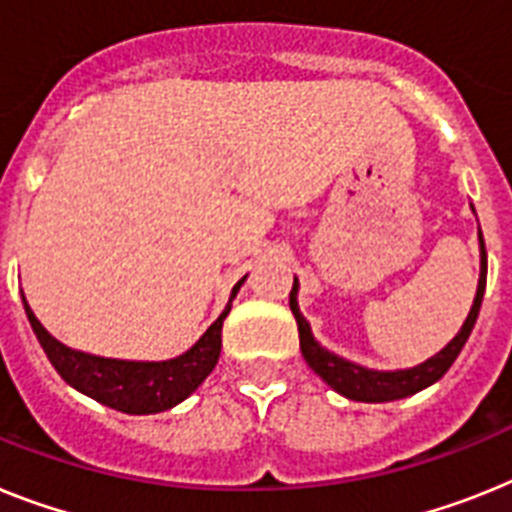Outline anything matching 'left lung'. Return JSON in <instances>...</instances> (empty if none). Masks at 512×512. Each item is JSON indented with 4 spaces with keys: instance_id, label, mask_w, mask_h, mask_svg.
Masks as SVG:
<instances>
[{
    "instance_id": "left-lung-1",
    "label": "left lung",
    "mask_w": 512,
    "mask_h": 512,
    "mask_svg": "<svg viewBox=\"0 0 512 512\" xmlns=\"http://www.w3.org/2000/svg\"><path fill=\"white\" fill-rule=\"evenodd\" d=\"M479 242H482V276H479V289H476L474 307L468 312L466 322H463L461 333L453 338V341L445 346L437 356L427 359L424 364L414 369H398V372H375V369H364L359 364H351L341 356L330 354L320 346V343L312 338V330H309V322L304 320L302 312H299V304H296V278L294 289L289 294V307L296 317V325H299V346H302V354L307 359V364L315 369L322 380L328 382L330 388L338 390L341 395L351 398V401H364V403H382V401H395V398H406V395H414L419 390H424L427 385L440 380L445 372L450 369V364L458 359L461 349L466 346L471 330H474V322L479 317V309H482L484 289H487V249H484V236L479 231Z\"/></svg>"
}]
</instances>
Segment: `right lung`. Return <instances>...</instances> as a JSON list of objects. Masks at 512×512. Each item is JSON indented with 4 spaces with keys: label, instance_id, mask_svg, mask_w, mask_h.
Wrapping results in <instances>:
<instances>
[{
    "label": "right lung",
    "instance_id": "1",
    "mask_svg": "<svg viewBox=\"0 0 512 512\" xmlns=\"http://www.w3.org/2000/svg\"><path fill=\"white\" fill-rule=\"evenodd\" d=\"M242 281L234 286L231 299L236 296ZM23 304L30 328L62 380L80 393L90 395L93 401L122 411V414H158L195 393L197 385L218 364L221 328L231 309V304L223 309L221 317L205 330L203 338L187 354L169 359V362H122V359H103V356L67 349L64 343L46 333V328L30 312L25 299Z\"/></svg>",
    "mask_w": 512,
    "mask_h": 512
}]
</instances>
